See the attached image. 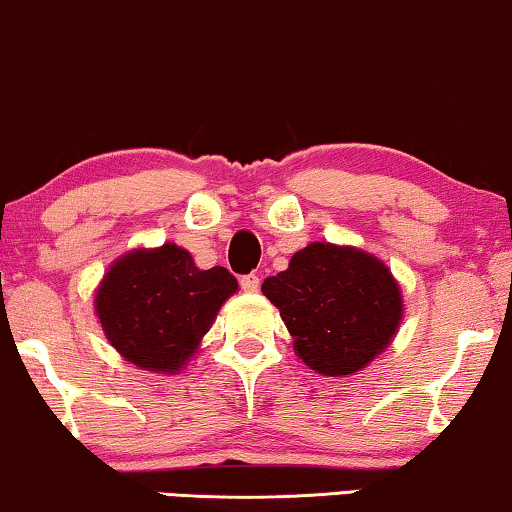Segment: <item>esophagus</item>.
I'll return each mask as SVG.
<instances>
[{
	"label": "esophagus",
	"instance_id": "1",
	"mask_svg": "<svg viewBox=\"0 0 512 512\" xmlns=\"http://www.w3.org/2000/svg\"><path fill=\"white\" fill-rule=\"evenodd\" d=\"M241 290L243 292H257L259 290V276L255 273H248V276L241 278Z\"/></svg>",
	"mask_w": 512,
	"mask_h": 512
}]
</instances>
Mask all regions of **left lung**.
I'll use <instances>...</instances> for the list:
<instances>
[{
  "label": "left lung",
  "instance_id": "8db88e82",
  "mask_svg": "<svg viewBox=\"0 0 512 512\" xmlns=\"http://www.w3.org/2000/svg\"><path fill=\"white\" fill-rule=\"evenodd\" d=\"M262 292L294 336V350L322 376H350L387 348L401 322L397 280L355 248L311 243Z\"/></svg>",
  "mask_w": 512,
  "mask_h": 512
}]
</instances>
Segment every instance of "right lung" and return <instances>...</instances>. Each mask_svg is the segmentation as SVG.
Masks as SVG:
<instances>
[{
    "label": "right lung",
    "instance_id": "add662e5",
    "mask_svg": "<svg viewBox=\"0 0 512 512\" xmlns=\"http://www.w3.org/2000/svg\"><path fill=\"white\" fill-rule=\"evenodd\" d=\"M236 287L225 266L201 271L187 250L164 243L111 266L97 292V315L129 362L146 371H178Z\"/></svg>",
    "mask_w": 512,
    "mask_h": 512
}]
</instances>
